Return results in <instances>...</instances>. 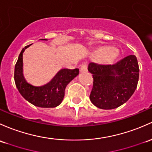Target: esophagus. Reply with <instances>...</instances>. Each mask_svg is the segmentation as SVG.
Listing matches in <instances>:
<instances>
[{
	"mask_svg": "<svg viewBox=\"0 0 152 152\" xmlns=\"http://www.w3.org/2000/svg\"><path fill=\"white\" fill-rule=\"evenodd\" d=\"M80 71L81 73H84V72L87 71V65L86 64H83L80 68Z\"/></svg>",
	"mask_w": 152,
	"mask_h": 152,
	"instance_id": "34e87169",
	"label": "esophagus"
}]
</instances>
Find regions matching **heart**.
<instances>
[{"instance_id":"obj_1","label":"heart","mask_w":152,"mask_h":152,"mask_svg":"<svg viewBox=\"0 0 152 152\" xmlns=\"http://www.w3.org/2000/svg\"><path fill=\"white\" fill-rule=\"evenodd\" d=\"M119 55V52L118 49H114L109 46H103L98 47L94 52V57L95 58L101 60L104 63H112Z\"/></svg>"}]
</instances>
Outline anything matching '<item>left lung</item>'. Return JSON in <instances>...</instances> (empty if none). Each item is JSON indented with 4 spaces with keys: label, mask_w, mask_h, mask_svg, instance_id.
<instances>
[{
    "label": "left lung",
    "mask_w": 152,
    "mask_h": 152,
    "mask_svg": "<svg viewBox=\"0 0 152 152\" xmlns=\"http://www.w3.org/2000/svg\"><path fill=\"white\" fill-rule=\"evenodd\" d=\"M93 76L89 98L101 109H114L124 104L135 92L139 79V67L135 55H129L114 65L90 63Z\"/></svg>",
    "instance_id": "8db88e82"
}]
</instances>
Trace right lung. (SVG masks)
I'll return each mask as SVG.
<instances>
[{
    "label": "right lung",
    "instance_id": "obj_1",
    "mask_svg": "<svg viewBox=\"0 0 152 152\" xmlns=\"http://www.w3.org/2000/svg\"><path fill=\"white\" fill-rule=\"evenodd\" d=\"M47 41V39H40ZM22 49L14 68V81L21 95L26 100L41 108H55L62 103L65 95V89L75 77L79 75V69H61L49 83L43 86H33L29 84L23 75L22 55L27 48Z\"/></svg>",
    "mask_w": 152,
    "mask_h": 152
}]
</instances>
